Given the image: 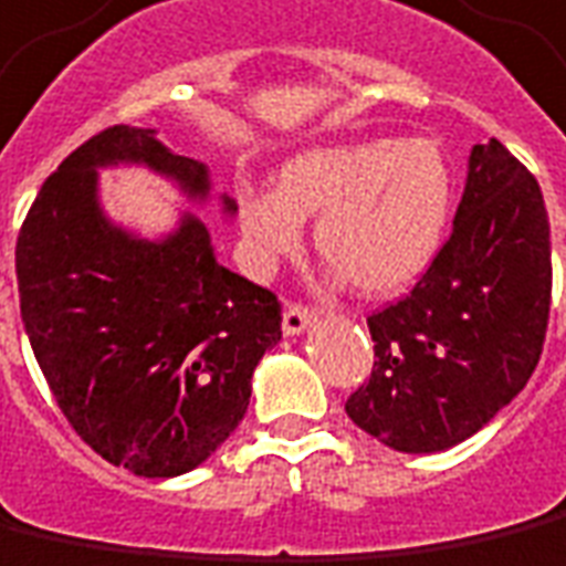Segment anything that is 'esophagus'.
<instances>
[{"instance_id": "1", "label": "esophagus", "mask_w": 566, "mask_h": 566, "mask_svg": "<svg viewBox=\"0 0 566 566\" xmlns=\"http://www.w3.org/2000/svg\"><path fill=\"white\" fill-rule=\"evenodd\" d=\"M318 322V312L306 310V306H287L282 315V331L284 337H296V334H303V331H310L312 324Z\"/></svg>"}]
</instances>
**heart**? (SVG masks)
<instances>
[{
    "mask_svg": "<svg viewBox=\"0 0 566 566\" xmlns=\"http://www.w3.org/2000/svg\"><path fill=\"white\" fill-rule=\"evenodd\" d=\"M450 199L448 159L426 137L310 146L282 161L275 189H235L242 232L263 260L294 254L303 217H315L327 279L367 296L398 294L429 270Z\"/></svg>",
    "mask_w": 566,
    "mask_h": 566,
    "instance_id": "b5f03b06",
    "label": "heart"
}]
</instances>
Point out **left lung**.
<instances>
[{
	"mask_svg": "<svg viewBox=\"0 0 566 566\" xmlns=\"http://www.w3.org/2000/svg\"><path fill=\"white\" fill-rule=\"evenodd\" d=\"M548 303L539 184L500 140L475 144L450 239L410 296L367 318L377 361L349 420L398 453L457 448L527 386Z\"/></svg>",
	"mask_w": 566,
	"mask_h": 566,
	"instance_id": "8db88e82",
	"label": "left lung"
}]
</instances>
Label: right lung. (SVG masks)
I'll return each mask as SVG.
<instances>
[{"mask_svg":"<svg viewBox=\"0 0 566 566\" xmlns=\"http://www.w3.org/2000/svg\"><path fill=\"white\" fill-rule=\"evenodd\" d=\"M146 168L205 208L211 171L156 137L116 125L57 165L14 251L23 331L63 417L106 462L177 478L208 460L251 401L260 358L282 339L266 287L217 260L184 211L156 239L106 214L101 171ZM227 220L235 199L217 196Z\"/></svg>","mask_w":566,"mask_h":566,"instance_id":"right-lung-1","label":"right lung"}]
</instances>
